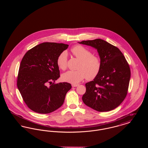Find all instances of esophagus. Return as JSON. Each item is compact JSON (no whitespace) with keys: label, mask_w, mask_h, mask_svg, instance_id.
<instances>
[{"label":"esophagus","mask_w":148,"mask_h":148,"mask_svg":"<svg viewBox=\"0 0 148 148\" xmlns=\"http://www.w3.org/2000/svg\"><path fill=\"white\" fill-rule=\"evenodd\" d=\"M71 85H72V87H76L79 86V84H72Z\"/></svg>","instance_id":"34e87169"}]
</instances>
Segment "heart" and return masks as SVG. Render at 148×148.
I'll use <instances>...</instances> for the list:
<instances>
[{
    "label": "heart",
    "instance_id": "heart-1",
    "mask_svg": "<svg viewBox=\"0 0 148 148\" xmlns=\"http://www.w3.org/2000/svg\"><path fill=\"white\" fill-rule=\"evenodd\" d=\"M71 53L80 60L76 71H68L62 75L64 81L71 84H77L85 77L88 80H92L98 76L101 69V63L100 59L97 56L92 55L89 49L81 45L73 47ZM68 57L65 51L62 52L56 60V63L59 69L65 70L67 68Z\"/></svg>",
    "mask_w": 148,
    "mask_h": 148
}]
</instances>
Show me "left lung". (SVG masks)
Segmentation results:
<instances>
[{"mask_svg": "<svg viewBox=\"0 0 148 148\" xmlns=\"http://www.w3.org/2000/svg\"><path fill=\"white\" fill-rule=\"evenodd\" d=\"M79 43L96 48L101 63L98 76L85 84L84 103L100 112L114 109L123 101L128 91L131 72L125 56L116 47L100 39Z\"/></svg>", "mask_w": 148, "mask_h": 148, "instance_id": "1", "label": "left lung"}]
</instances>
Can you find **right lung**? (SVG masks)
I'll return each mask as SVG.
<instances>
[{"mask_svg": "<svg viewBox=\"0 0 148 148\" xmlns=\"http://www.w3.org/2000/svg\"><path fill=\"white\" fill-rule=\"evenodd\" d=\"M68 46L63 43L42 42L29 50L23 56L17 77V86L30 110L48 114L63 105L71 85L66 82L55 83L60 77L56 60Z\"/></svg>", "mask_w": 148, "mask_h": 148, "instance_id": "1", "label": "right lung"}]
</instances>
